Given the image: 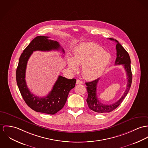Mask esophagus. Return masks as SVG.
<instances>
[{
  "instance_id": "34e87169",
  "label": "esophagus",
  "mask_w": 148,
  "mask_h": 148,
  "mask_svg": "<svg viewBox=\"0 0 148 148\" xmlns=\"http://www.w3.org/2000/svg\"><path fill=\"white\" fill-rule=\"evenodd\" d=\"M76 83H77V84H82L83 82H82V81H81V80L78 79V80L77 81V82H76Z\"/></svg>"
}]
</instances>
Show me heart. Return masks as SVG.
<instances>
[{"instance_id": "obj_1", "label": "heart", "mask_w": 148, "mask_h": 148, "mask_svg": "<svg viewBox=\"0 0 148 148\" xmlns=\"http://www.w3.org/2000/svg\"><path fill=\"white\" fill-rule=\"evenodd\" d=\"M109 53L97 44L87 43L77 47L73 51V58L67 59L69 67L73 71L78 70V65H82V74L89 79L100 77L110 62Z\"/></svg>"}]
</instances>
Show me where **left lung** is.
Masks as SVG:
<instances>
[{
  "label": "left lung",
  "mask_w": 148,
  "mask_h": 148,
  "mask_svg": "<svg viewBox=\"0 0 148 148\" xmlns=\"http://www.w3.org/2000/svg\"><path fill=\"white\" fill-rule=\"evenodd\" d=\"M111 40L115 41L116 42V49L117 51L116 59L115 61V65H122L124 66L126 74L127 76L128 83L127 84V88L119 100L111 104H104L101 103L97 97V87L100 78H98L91 82H86V88L88 93V97L86 100L88 106L90 109L94 112L98 113H106L110 112L116 109L123 101L128 94L131 86L132 81V74L131 68V59L128 53L123 47V46L114 38H110Z\"/></svg>",
  "instance_id": "left-lung-1"
}]
</instances>
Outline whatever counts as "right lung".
Wrapping results in <instances>:
<instances>
[{"mask_svg": "<svg viewBox=\"0 0 148 148\" xmlns=\"http://www.w3.org/2000/svg\"><path fill=\"white\" fill-rule=\"evenodd\" d=\"M49 38L47 36H37L24 50L19 58L16 78L21 95L31 108L36 112L54 115L65 106L70 91L75 87L76 79H67L60 75L49 94L47 97L40 98L31 92L25 79L27 62L33 51L61 49L65 53L57 41L50 40Z\"/></svg>", "mask_w": 148, "mask_h": 148, "instance_id": "right-lung-1", "label": "right lung"}]
</instances>
